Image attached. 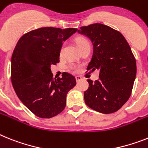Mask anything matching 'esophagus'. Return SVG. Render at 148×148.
I'll use <instances>...</instances> for the list:
<instances>
[{
    "mask_svg": "<svg viewBox=\"0 0 148 148\" xmlns=\"http://www.w3.org/2000/svg\"><path fill=\"white\" fill-rule=\"evenodd\" d=\"M75 78H76L77 82H79L80 80H81L82 79H83V78H82V77H80V76H76L75 77Z\"/></svg>",
    "mask_w": 148,
    "mask_h": 148,
    "instance_id": "obj_1",
    "label": "esophagus"
}]
</instances>
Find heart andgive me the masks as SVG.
Masks as SVG:
<instances>
[{
    "label": "heart",
    "instance_id": "1",
    "mask_svg": "<svg viewBox=\"0 0 148 148\" xmlns=\"http://www.w3.org/2000/svg\"><path fill=\"white\" fill-rule=\"evenodd\" d=\"M77 43L79 48H81V47H85V46H90L87 40H86L85 38H78L77 39ZM62 47L61 49V52H62ZM71 68H72V66H71Z\"/></svg>",
    "mask_w": 148,
    "mask_h": 148
}]
</instances>
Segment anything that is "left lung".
I'll return each mask as SVG.
<instances>
[{
	"label": "left lung",
	"mask_w": 148,
	"mask_h": 148,
	"mask_svg": "<svg viewBox=\"0 0 148 148\" xmlns=\"http://www.w3.org/2000/svg\"><path fill=\"white\" fill-rule=\"evenodd\" d=\"M77 32L92 43L87 71H99V80H87L85 103L102 114L116 112L130 99L136 77V61L131 48L120 32L105 25L83 26Z\"/></svg>",
	"instance_id": "obj_1"
}]
</instances>
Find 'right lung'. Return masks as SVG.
Returning a JSON list of instances; mask_svg holds the SVG:
<instances>
[{
	"mask_svg": "<svg viewBox=\"0 0 148 148\" xmlns=\"http://www.w3.org/2000/svg\"><path fill=\"white\" fill-rule=\"evenodd\" d=\"M77 28L45 27L33 30L18 40L11 59V80L25 106L41 118H51L66 105L67 94L76 79L64 72L53 78L51 66L59 62L62 42Z\"/></svg>",
	"mask_w": 148,
	"mask_h": 148,
	"instance_id": "right-lung-1",
	"label": "right lung"
}]
</instances>
